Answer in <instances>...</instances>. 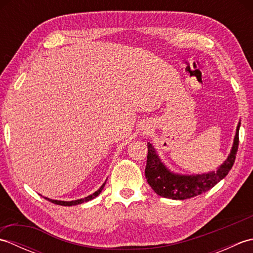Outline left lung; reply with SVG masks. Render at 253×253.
Masks as SVG:
<instances>
[{"mask_svg":"<svg viewBox=\"0 0 253 253\" xmlns=\"http://www.w3.org/2000/svg\"><path fill=\"white\" fill-rule=\"evenodd\" d=\"M239 127L240 122L236 128L234 143L227 159L216 170L204 174L182 175L169 170L161 161L152 143L148 142L147 166L144 170L148 184L159 196L173 200H185L210 190L225 178L233 168L239 144Z\"/></svg>","mask_w":253,"mask_h":253,"instance_id":"1","label":"left lung"}]
</instances>
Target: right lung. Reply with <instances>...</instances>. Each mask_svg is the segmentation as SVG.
Returning a JSON list of instances; mask_svg holds the SVG:
<instances>
[{
	"mask_svg": "<svg viewBox=\"0 0 253 253\" xmlns=\"http://www.w3.org/2000/svg\"><path fill=\"white\" fill-rule=\"evenodd\" d=\"M105 184H106V180H105V182H103V185H102L98 190H96L95 192L92 193V195H90V196L85 197V198H84V199H78V200H73V201H60V200H53V199L46 198V197H44V199H46V200H49L50 202L54 203V204H58V206H64V207L77 206V204H82V203H84V202H88V201H90V200H92V199H94L95 197H98V196L100 195V193H101V191L103 190V188H104Z\"/></svg>",
	"mask_w": 253,
	"mask_h": 253,
	"instance_id": "add662e5",
	"label": "right lung"
}]
</instances>
